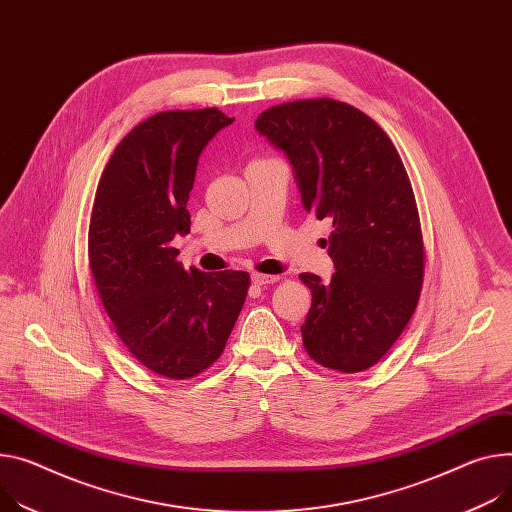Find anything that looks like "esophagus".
<instances>
[{
  "label": "esophagus",
  "mask_w": 512,
  "mask_h": 512,
  "mask_svg": "<svg viewBox=\"0 0 512 512\" xmlns=\"http://www.w3.org/2000/svg\"><path fill=\"white\" fill-rule=\"evenodd\" d=\"M277 281H279L277 274H262V272H254V274H252V283H254V285H260V287L272 285V283H277Z\"/></svg>",
  "instance_id": "1"
}]
</instances>
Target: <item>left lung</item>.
<instances>
[{"instance_id":"left-lung-1","label":"left lung","mask_w":512,"mask_h":512,"mask_svg":"<svg viewBox=\"0 0 512 512\" xmlns=\"http://www.w3.org/2000/svg\"><path fill=\"white\" fill-rule=\"evenodd\" d=\"M254 127L289 157L303 209L332 221V279L299 274L311 289L307 355L365 371L400 338L422 289L420 217L402 157L365 112L332 98L272 106Z\"/></svg>"}]
</instances>
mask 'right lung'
<instances>
[{"mask_svg": "<svg viewBox=\"0 0 512 512\" xmlns=\"http://www.w3.org/2000/svg\"><path fill=\"white\" fill-rule=\"evenodd\" d=\"M231 123L217 108L157 112L116 145L96 190L88 254L98 295L131 355L170 379L221 357L250 287L244 270H184L172 248L190 233L199 157Z\"/></svg>", "mask_w": 512, "mask_h": 512, "instance_id": "1", "label": "right lung"}]
</instances>
